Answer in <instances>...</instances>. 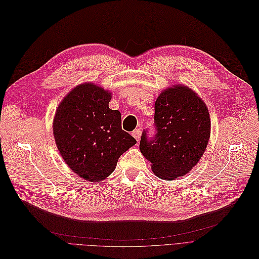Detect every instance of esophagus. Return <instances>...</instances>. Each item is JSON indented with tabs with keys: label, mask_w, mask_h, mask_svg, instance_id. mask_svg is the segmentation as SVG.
I'll list each match as a JSON object with an SVG mask.
<instances>
[{
	"label": "esophagus",
	"mask_w": 259,
	"mask_h": 259,
	"mask_svg": "<svg viewBox=\"0 0 259 259\" xmlns=\"http://www.w3.org/2000/svg\"><path fill=\"white\" fill-rule=\"evenodd\" d=\"M132 135H133V137H134L135 139H136L137 141H139L140 138H141V131H140L139 128L135 130V131L132 133Z\"/></svg>",
	"instance_id": "obj_1"
}]
</instances>
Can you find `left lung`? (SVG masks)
<instances>
[{
	"mask_svg": "<svg viewBox=\"0 0 259 259\" xmlns=\"http://www.w3.org/2000/svg\"><path fill=\"white\" fill-rule=\"evenodd\" d=\"M153 138L143 131L142 155L154 174L174 180L198 163L210 139L211 121L204 102L190 88L176 85L163 91L155 102Z\"/></svg>",
	"mask_w": 259,
	"mask_h": 259,
	"instance_id": "obj_1",
	"label": "left lung"
}]
</instances>
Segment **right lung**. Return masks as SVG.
I'll return each instance as SVG.
<instances>
[{
	"label": "right lung",
	"instance_id": "right-lung-1",
	"mask_svg": "<svg viewBox=\"0 0 259 259\" xmlns=\"http://www.w3.org/2000/svg\"><path fill=\"white\" fill-rule=\"evenodd\" d=\"M110 93L93 83L76 86L60 103L54 137L69 168L90 182L116 168L119 157L137 141L121 127L119 110L108 107Z\"/></svg>",
	"mask_w": 259,
	"mask_h": 259
}]
</instances>
